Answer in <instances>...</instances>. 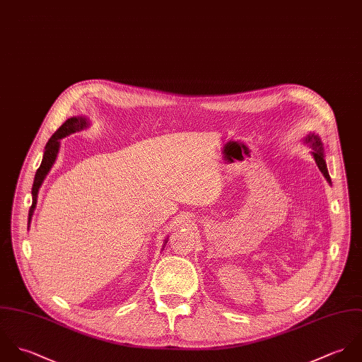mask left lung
<instances>
[{"instance_id": "left-lung-1", "label": "left lung", "mask_w": 362, "mask_h": 362, "mask_svg": "<svg viewBox=\"0 0 362 362\" xmlns=\"http://www.w3.org/2000/svg\"><path fill=\"white\" fill-rule=\"evenodd\" d=\"M306 143H310L312 145V148H313V158H315V160H316V163H317V168L320 169V172L323 173V176L327 179V182L330 183L332 180H330V176H329V172H327V168H326V162H325V155H323V145L320 143V140H319V137L317 136H315V134H310V136H308V139H306Z\"/></svg>"}]
</instances>
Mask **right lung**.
I'll return each mask as SVG.
<instances>
[{
    "label": "right lung",
    "mask_w": 362,
    "mask_h": 362,
    "mask_svg": "<svg viewBox=\"0 0 362 362\" xmlns=\"http://www.w3.org/2000/svg\"><path fill=\"white\" fill-rule=\"evenodd\" d=\"M88 126L86 120L83 117H71L64 124H62V127L52 136V139L47 141L46 148H45V155L42 159V163L39 166V169L36 170L35 175V180H33V186H32V206L29 210V222L30 218L33 216V210L36 207V202H37V192L39 187L42 186L46 175L49 173V170L52 169L56 158H57V152H59V146H60V140L66 136L74 134L82 129H85Z\"/></svg>",
    "instance_id": "right-lung-1"
}]
</instances>
